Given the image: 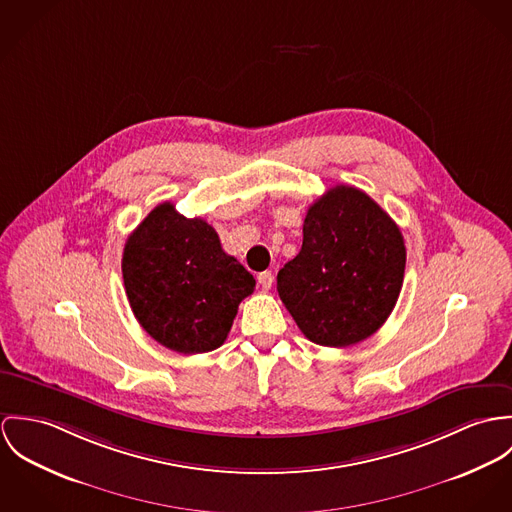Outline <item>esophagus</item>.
Instances as JSON below:
<instances>
[{"instance_id":"obj_1","label":"esophagus","mask_w":512,"mask_h":512,"mask_svg":"<svg viewBox=\"0 0 512 512\" xmlns=\"http://www.w3.org/2000/svg\"><path fill=\"white\" fill-rule=\"evenodd\" d=\"M257 281H259V284H261V286H263L265 290H269V288L273 286V281H275V277H273V273H271V271H263V273H259Z\"/></svg>"}]
</instances>
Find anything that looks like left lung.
Returning a JSON list of instances; mask_svg holds the SVG:
<instances>
[{"label": "left lung", "instance_id": "obj_1", "mask_svg": "<svg viewBox=\"0 0 512 512\" xmlns=\"http://www.w3.org/2000/svg\"><path fill=\"white\" fill-rule=\"evenodd\" d=\"M302 249L277 275L300 332L347 347L373 336L397 304L406 247L391 216L363 190L330 188L304 218Z\"/></svg>", "mask_w": 512, "mask_h": 512}]
</instances>
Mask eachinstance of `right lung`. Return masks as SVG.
Listing matches in <instances>:
<instances>
[{
  "label": "right lung",
  "mask_w": 512,
  "mask_h": 512,
  "mask_svg": "<svg viewBox=\"0 0 512 512\" xmlns=\"http://www.w3.org/2000/svg\"><path fill=\"white\" fill-rule=\"evenodd\" d=\"M141 328L178 353H206L228 338L253 275L222 249L216 229L159 204L127 237L121 259Z\"/></svg>",
  "instance_id": "obj_1"
}]
</instances>
